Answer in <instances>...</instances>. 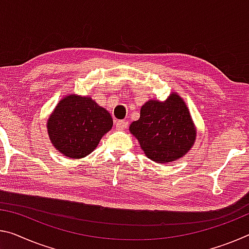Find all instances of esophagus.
<instances>
[{
    "label": "esophagus",
    "mask_w": 249,
    "mask_h": 249,
    "mask_svg": "<svg viewBox=\"0 0 249 249\" xmlns=\"http://www.w3.org/2000/svg\"><path fill=\"white\" fill-rule=\"evenodd\" d=\"M128 125V122L126 121H117L116 122V128L120 129V131H123L126 127H127Z\"/></svg>",
    "instance_id": "obj_1"
}]
</instances>
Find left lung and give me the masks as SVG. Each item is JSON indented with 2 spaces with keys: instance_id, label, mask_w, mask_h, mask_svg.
I'll return each instance as SVG.
<instances>
[{
  "instance_id": "left-lung-1",
  "label": "left lung",
  "mask_w": 249,
  "mask_h": 249,
  "mask_svg": "<svg viewBox=\"0 0 249 249\" xmlns=\"http://www.w3.org/2000/svg\"><path fill=\"white\" fill-rule=\"evenodd\" d=\"M129 131L139 140L145 155L156 163H171L184 156L196 139L189 110L177 94L165 102L145 103L140 120L133 122Z\"/></svg>"
}]
</instances>
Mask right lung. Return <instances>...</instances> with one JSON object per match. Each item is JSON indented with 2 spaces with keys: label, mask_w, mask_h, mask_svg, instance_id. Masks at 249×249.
Segmentation results:
<instances>
[{
  "label": "right lung",
  "mask_w": 249,
  "mask_h": 249,
  "mask_svg": "<svg viewBox=\"0 0 249 249\" xmlns=\"http://www.w3.org/2000/svg\"><path fill=\"white\" fill-rule=\"evenodd\" d=\"M112 126L110 114L92 98L70 95L55 107L47 132L57 151L77 160L92 153Z\"/></svg>",
  "instance_id": "right-lung-1"
}]
</instances>
